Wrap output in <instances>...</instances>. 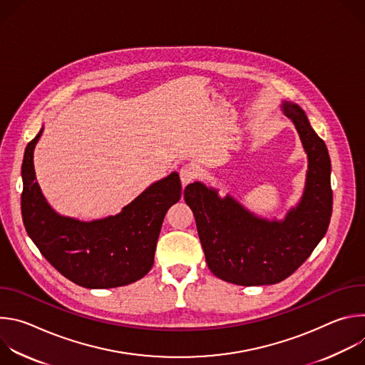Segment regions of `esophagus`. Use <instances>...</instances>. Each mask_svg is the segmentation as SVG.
I'll return each mask as SVG.
<instances>
[{
  "mask_svg": "<svg viewBox=\"0 0 365 365\" xmlns=\"http://www.w3.org/2000/svg\"><path fill=\"white\" fill-rule=\"evenodd\" d=\"M179 175H180L182 185L186 186V185H189L190 182H193V179H196V176H197V168H196L193 163H186V165H183V166L180 168Z\"/></svg>",
  "mask_w": 365,
  "mask_h": 365,
  "instance_id": "34e87169",
  "label": "esophagus"
}]
</instances>
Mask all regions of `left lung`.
<instances>
[{
	"label": "left lung",
	"instance_id": "8db88e82",
	"mask_svg": "<svg viewBox=\"0 0 365 365\" xmlns=\"http://www.w3.org/2000/svg\"><path fill=\"white\" fill-rule=\"evenodd\" d=\"M282 110L294 124L307 154L303 196L283 221L258 218L232 196L193 182L183 197L193 211L206 264L240 286L274 284L293 274L325 237L332 215L331 159L304 111L292 102Z\"/></svg>",
	"mask_w": 365,
	"mask_h": 365
}]
</instances>
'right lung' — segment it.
<instances>
[{
    "label": "right lung",
    "instance_id": "add662e5",
    "mask_svg": "<svg viewBox=\"0 0 365 365\" xmlns=\"http://www.w3.org/2000/svg\"><path fill=\"white\" fill-rule=\"evenodd\" d=\"M43 133L27 144L21 166V215L26 231L61 274L86 289H110L144 277L169 207L180 199L176 172L153 183L114 217L83 222L51 210L36 182L33 151Z\"/></svg>",
    "mask_w": 365,
    "mask_h": 365
}]
</instances>
